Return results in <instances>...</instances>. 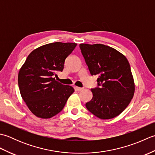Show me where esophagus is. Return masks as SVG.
<instances>
[{
	"instance_id": "esophagus-1",
	"label": "esophagus",
	"mask_w": 155,
	"mask_h": 155,
	"mask_svg": "<svg viewBox=\"0 0 155 155\" xmlns=\"http://www.w3.org/2000/svg\"><path fill=\"white\" fill-rule=\"evenodd\" d=\"M75 91H78V92H79V91H81L83 89V88H81V87H75Z\"/></svg>"
}]
</instances>
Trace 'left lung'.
<instances>
[{"mask_svg":"<svg viewBox=\"0 0 155 155\" xmlns=\"http://www.w3.org/2000/svg\"><path fill=\"white\" fill-rule=\"evenodd\" d=\"M91 75L98 76L100 87L92 88L93 98L86 107L94 116L106 120L117 117L133 98L135 85L130 64L116 49L102 44H80Z\"/></svg>","mask_w":155,"mask_h":155,"instance_id":"1","label":"left lung"}]
</instances>
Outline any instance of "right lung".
<instances>
[{
  "label": "right lung",
  "instance_id": "add662e5",
  "mask_svg": "<svg viewBox=\"0 0 155 155\" xmlns=\"http://www.w3.org/2000/svg\"><path fill=\"white\" fill-rule=\"evenodd\" d=\"M77 43L56 42L32 51L20 68V93L28 109L36 117L50 118L63 109L73 87L55 80L64 68L65 59Z\"/></svg>",
  "mask_w": 155,
  "mask_h": 155
}]
</instances>
